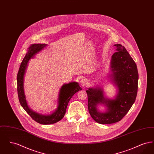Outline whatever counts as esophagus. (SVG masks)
Here are the masks:
<instances>
[{
    "label": "esophagus",
    "mask_w": 154,
    "mask_h": 154,
    "mask_svg": "<svg viewBox=\"0 0 154 154\" xmlns=\"http://www.w3.org/2000/svg\"><path fill=\"white\" fill-rule=\"evenodd\" d=\"M80 82L81 85L82 87H86L88 85V81L85 78H84V77L81 79Z\"/></svg>",
    "instance_id": "34e87169"
}]
</instances>
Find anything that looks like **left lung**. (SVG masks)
<instances>
[{
  "mask_svg": "<svg viewBox=\"0 0 154 154\" xmlns=\"http://www.w3.org/2000/svg\"><path fill=\"white\" fill-rule=\"evenodd\" d=\"M116 52L111 57L110 79L118 88L114 99L104 97L102 88H89L88 107L91 116L100 124H110L121 121L135 102L138 89L139 73L136 64L129 52L121 44H115ZM104 103L107 111L104 113L97 109L98 103Z\"/></svg>",
  "mask_w": 154,
  "mask_h": 154,
  "instance_id": "1",
  "label": "left lung"
}]
</instances>
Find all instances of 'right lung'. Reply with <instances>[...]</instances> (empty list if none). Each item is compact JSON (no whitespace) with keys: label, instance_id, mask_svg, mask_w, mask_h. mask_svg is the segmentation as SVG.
I'll use <instances>...</instances> for the list:
<instances>
[{"label":"right lung","instance_id":"1","mask_svg":"<svg viewBox=\"0 0 154 154\" xmlns=\"http://www.w3.org/2000/svg\"><path fill=\"white\" fill-rule=\"evenodd\" d=\"M47 44H33L30 45L28 50L23 59L17 74V92L19 101L23 109L26 111L31 118L36 122L43 125L55 124L61 120L65 114L66 108L72 97L78 91L81 90L79 84L72 82L64 84L60 89L58 97V106L57 109L50 115H42L30 109L26 101L23 91V79L26 69L30 59L33 58L38 52L45 47Z\"/></svg>","mask_w":154,"mask_h":154}]
</instances>
